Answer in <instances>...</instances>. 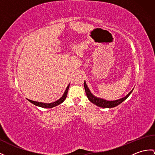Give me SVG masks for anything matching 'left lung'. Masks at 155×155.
Instances as JSON below:
<instances>
[{
  "mask_svg": "<svg viewBox=\"0 0 155 155\" xmlns=\"http://www.w3.org/2000/svg\"><path fill=\"white\" fill-rule=\"evenodd\" d=\"M84 88H85L87 97L89 101H91L92 103L97 105V106H98V107H101V108H113V107L118 106V104L122 103L124 101H125L127 98L130 96L131 92L133 91V89H132L126 97H124L122 98V99H120L118 100L110 101H107V100H105L103 99H101V98H99V97L94 96L91 93V92L90 91L89 89L88 88L87 85V84H86L85 81H84Z\"/></svg>",
  "mask_w": 155,
  "mask_h": 155,
  "instance_id": "8db88e82",
  "label": "left lung"
}]
</instances>
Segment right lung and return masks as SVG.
Instances as JSON below:
<instances>
[{
  "mask_svg": "<svg viewBox=\"0 0 155 155\" xmlns=\"http://www.w3.org/2000/svg\"><path fill=\"white\" fill-rule=\"evenodd\" d=\"M69 87L70 85H68V87L66 89L65 92L64 93L63 95L62 96V97L59 99L58 100H57L55 102H53V103H41V102H37V101H31V100H29L28 99L30 103H31L32 104H33L34 105H35V106L37 107H42V108H53L54 107L58 106V104H61L62 103H63L64 100L66 99V98L67 97V94H68V89H69Z\"/></svg>",
  "mask_w": 155,
  "mask_h": 155,
  "instance_id": "obj_1",
  "label": "right lung"
}]
</instances>
